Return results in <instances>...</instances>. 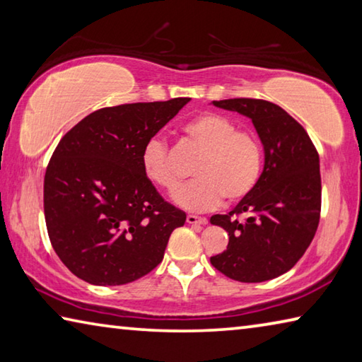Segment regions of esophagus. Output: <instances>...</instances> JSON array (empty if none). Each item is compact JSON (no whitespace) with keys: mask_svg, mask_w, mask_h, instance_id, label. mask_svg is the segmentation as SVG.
Listing matches in <instances>:
<instances>
[{"mask_svg":"<svg viewBox=\"0 0 362 362\" xmlns=\"http://www.w3.org/2000/svg\"><path fill=\"white\" fill-rule=\"evenodd\" d=\"M187 222L189 225H206L207 223V218L206 217H198V216H187Z\"/></svg>","mask_w":362,"mask_h":362,"instance_id":"esophagus-1","label":"esophagus"}]
</instances>
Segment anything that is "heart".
<instances>
[{
  "mask_svg": "<svg viewBox=\"0 0 362 362\" xmlns=\"http://www.w3.org/2000/svg\"><path fill=\"white\" fill-rule=\"evenodd\" d=\"M182 132L201 151L194 166L198 179L175 198L182 207L204 212L217 207L223 198L240 203L254 192L262 175L263 151L252 132L236 129L235 121L214 112L193 116L182 126ZM142 168L145 175L168 193H177L182 187V177L163 139L146 142Z\"/></svg>",
  "mask_w": 362,
  "mask_h": 362,
  "instance_id": "obj_1",
  "label": "heart"
}]
</instances>
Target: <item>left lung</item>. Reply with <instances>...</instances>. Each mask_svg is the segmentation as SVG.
Returning <instances> with one entry per match:
<instances>
[{"instance_id":"1","label":"left lung","mask_w":362,"mask_h":362,"mask_svg":"<svg viewBox=\"0 0 362 362\" xmlns=\"http://www.w3.org/2000/svg\"><path fill=\"white\" fill-rule=\"evenodd\" d=\"M252 119L265 150L260 180L247 198L211 223L228 231L212 267L241 283H263L296 265L313 241L321 214L320 155L303 126L262 99L214 100ZM244 216V219L240 217Z\"/></svg>"}]
</instances>
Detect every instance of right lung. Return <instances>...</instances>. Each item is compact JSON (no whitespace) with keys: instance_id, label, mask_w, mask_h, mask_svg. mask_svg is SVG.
Wrapping results in <instances>:
<instances>
[{"instance_id":"right-lung-1","label":"right lung","mask_w":362,"mask_h":362,"mask_svg":"<svg viewBox=\"0 0 362 362\" xmlns=\"http://www.w3.org/2000/svg\"><path fill=\"white\" fill-rule=\"evenodd\" d=\"M188 102L100 108L60 139L45 175V218L54 250L79 279L121 286L161 263L187 214L156 192L142 153Z\"/></svg>"}]
</instances>
